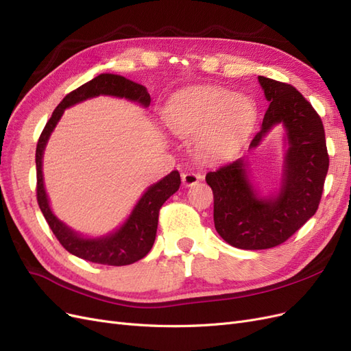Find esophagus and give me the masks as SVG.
Segmentation results:
<instances>
[{
	"instance_id": "1",
	"label": "esophagus",
	"mask_w": 351,
	"mask_h": 351,
	"mask_svg": "<svg viewBox=\"0 0 351 351\" xmlns=\"http://www.w3.org/2000/svg\"><path fill=\"white\" fill-rule=\"evenodd\" d=\"M200 180H202V176L195 174V173H192V171H187V173H183V174H182V182H183V184L187 186V187H192V186L197 184V183L200 182Z\"/></svg>"
}]
</instances>
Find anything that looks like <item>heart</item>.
Here are the masks:
<instances>
[{"instance_id":"b5f03b06","label":"heart","mask_w":351,"mask_h":351,"mask_svg":"<svg viewBox=\"0 0 351 351\" xmlns=\"http://www.w3.org/2000/svg\"><path fill=\"white\" fill-rule=\"evenodd\" d=\"M253 120L254 110L247 99L215 86L184 92L164 114V121L174 134H195L193 147L204 158L230 154L247 134Z\"/></svg>"}]
</instances>
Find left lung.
Listing matches in <instances>:
<instances>
[{"label":"left lung","mask_w":351,"mask_h":351,"mask_svg":"<svg viewBox=\"0 0 351 351\" xmlns=\"http://www.w3.org/2000/svg\"><path fill=\"white\" fill-rule=\"evenodd\" d=\"M258 79L269 108L250 147H256L277 124L284 125L289 141L278 195L259 196L249 182L243 159L206 174L214 192L218 234L244 250L275 247L303 227L319 206L329 167L324 124L311 102L289 83Z\"/></svg>","instance_id":"left-lung-1"}]
</instances>
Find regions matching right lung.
<instances>
[{"mask_svg": "<svg viewBox=\"0 0 351 351\" xmlns=\"http://www.w3.org/2000/svg\"><path fill=\"white\" fill-rule=\"evenodd\" d=\"M99 95H111V97L136 101L142 104L143 107H149L151 104V97L145 86L110 73L99 74L98 77L92 79L90 82L82 84L76 90L66 95V98L58 104V107L52 112L36 145V197L38 205L49 228L67 252L93 263L123 267V265H130L141 261L149 253L156 236L159 209L165 204V200L180 189L182 180H180L178 171H173L162 180H159L158 183L152 184L146 190L141 200L137 202L129 219L112 234L105 237L84 239L66 224H62L52 214L44 187V177H42V155H44L47 142L66 108L84 99L99 97Z\"/></svg>", "mask_w": 351, "mask_h": 351, "instance_id": "add662e5", "label": "right lung"}]
</instances>
